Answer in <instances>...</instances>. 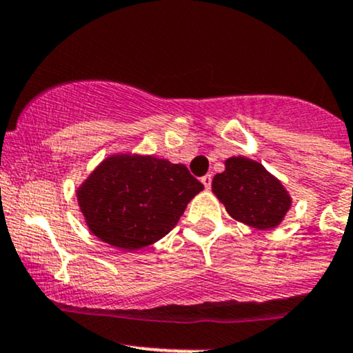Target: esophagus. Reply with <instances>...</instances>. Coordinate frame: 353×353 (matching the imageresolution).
<instances>
[{"label":"esophagus","instance_id":"34e87169","mask_svg":"<svg viewBox=\"0 0 353 353\" xmlns=\"http://www.w3.org/2000/svg\"><path fill=\"white\" fill-rule=\"evenodd\" d=\"M201 183L204 184V188H206V189H211V183H212V176H211V174H206V176L201 177Z\"/></svg>","mask_w":353,"mask_h":353}]
</instances>
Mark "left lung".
I'll return each instance as SVG.
<instances>
[{"instance_id":"left-lung-1","label":"left lung","mask_w":353,"mask_h":353,"mask_svg":"<svg viewBox=\"0 0 353 353\" xmlns=\"http://www.w3.org/2000/svg\"><path fill=\"white\" fill-rule=\"evenodd\" d=\"M212 192L228 214L256 230H273L292 206V196L263 164L243 156L224 161V170L212 179Z\"/></svg>"}]
</instances>
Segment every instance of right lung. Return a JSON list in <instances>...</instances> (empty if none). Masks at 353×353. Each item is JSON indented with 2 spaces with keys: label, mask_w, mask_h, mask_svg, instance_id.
Segmentation results:
<instances>
[{
  "label": "right lung",
  "mask_w": 353,
  "mask_h": 353,
  "mask_svg": "<svg viewBox=\"0 0 353 353\" xmlns=\"http://www.w3.org/2000/svg\"><path fill=\"white\" fill-rule=\"evenodd\" d=\"M204 185L184 164L139 154H112L77 189L92 234L134 251L164 238Z\"/></svg>",
  "instance_id": "add662e5"
}]
</instances>
